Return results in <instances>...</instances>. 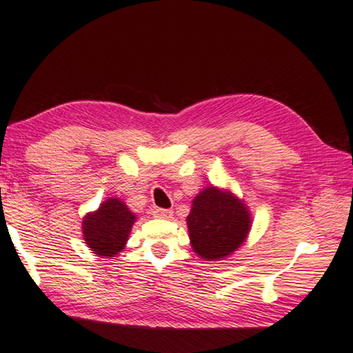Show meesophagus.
<instances>
[{
  "label": "esophagus",
  "instance_id": "34e87169",
  "mask_svg": "<svg viewBox=\"0 0 353 353\" xmlns=\"http://www.w3.org/2000/svg\"><path fill=\"white\" fill-rule=\"evenodd\" d=\"M155 216L160 218V219H171L172 218V210H170V208H159V210L155 212Z\"/></svg>",
  "mask_w": 353,
  "mask_h": 353
}]
</instances>
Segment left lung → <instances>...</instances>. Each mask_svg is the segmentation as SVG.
<instances>
[{
    "label": "left lung",
    "instance_id": "8db88e82",
    "mask_svg": "<svg viewBox=\"0 0 353 353\" xmlns=\"http://www.w3.org/2000/svg\"><path fill=\"white\" fill-rule=\"evenodd\" d=\"M190 244L205 261L225 260L241 248L252 227L244 201L210 185L194 196L187 216Z\"/></svg>",
    "mask_w": 353,
    "mask_h": 353
}]
</instances>
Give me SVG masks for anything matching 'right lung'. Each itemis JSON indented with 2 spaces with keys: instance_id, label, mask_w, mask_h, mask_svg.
<instances>
[{
  "instance_id": "obj_1",
  "label": "right lung",
  "mask_w": 353,
  "mask_h": 353,
  "mask_svg": "<svg viewBox=\"0 0 353 353\" xmlns=\"http://www.w3.org/2000/svg\"><path fill=\"white\" fill-rule=\"evenodd\" d=\"M135 221V213L129 210L126 202L119 198H109L98 210L83 216V241L101 259L117 256L126 248Z\"/></svg>"
}]
</instances>
